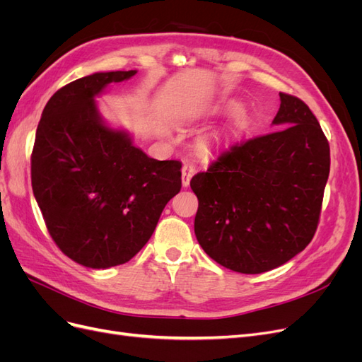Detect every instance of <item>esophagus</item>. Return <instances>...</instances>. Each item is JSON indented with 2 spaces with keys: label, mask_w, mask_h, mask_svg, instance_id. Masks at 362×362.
<instances>
[{
  "label": "esophagus",
  "mask_w": 362,
  "mask_h": 362,
  "mask_svg": "<svg viewBox=\"0 0 362 362\" xmlns=\"http://www.w3.org/2000/svg\"><path fill=\"white\" fill-rule=\"evenodd\" d=\"M181 172H182V177H181V180H182V187H189V185H190V180H192L193 173H194V166H193V164H190V163L184 164Z\"/></svg>",
  "instance_id": "obj_1"
}]
</instances>
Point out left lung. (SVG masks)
Returning a JSON list of instances; mask_svg holds the SVG:
<instances>
[{"label": "left lung", "mask_w": 362, "mask_h": 362, "mask_svg": "<svg viewBox=\"0 0 362 362\" xmlns=\"http://www.w3.org/2000/svg\"><path fill=\"white\" fill-rule=\"evenodd\" d=\"M273 133L240 140L194 175V234L205 254L238 273L282 266L313 240L329 177V144L299 98L279 93Z\"/></svg>", "instance_id": "1"}]
</instances>
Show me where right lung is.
I'll list each match as a JSON object with an SVG mask.
<instances>
[{"label":"right lung","mask_w":362,"mask_h":362,"mask_svg":"<svg viewBox=\"0 0 362 362\" xmlns=\"http://www.w3.org/2000/svg\"><path fill=\"white\" fill-rule=\"evenodd\" d=\"M137 71L95 72L51 96L31 154V185L49 235L78 264L108 269L144 247L181 190V163L134 146L103 119L96 98Z\"/></svg>","instance_id":"1"}]
</instances>
